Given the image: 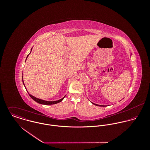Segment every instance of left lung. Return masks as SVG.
<instances>
[{"label":"left lung","mask_w":150,"mask_h":150,"mask_svg":"<svg viewBox=\"0 0 150 150\" xmlns=\"http://www.w3.org/2000/svg\"><path fill=\"white\" fill-rule=\"evenodd\" d=\"M92 104H93V105H96V106H103V107H104L105 106H102V105H97V104H95V103H92Z\"/></svg>","instance_id":"8db88e82"}]
</instances>
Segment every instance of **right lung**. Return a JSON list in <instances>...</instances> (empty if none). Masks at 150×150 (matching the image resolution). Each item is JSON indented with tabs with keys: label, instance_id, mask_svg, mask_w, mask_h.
Listing matches in <instances>:
<instances>
[{
	"label": "right lung",
	"instance_id": "right-lung-1",
	"mask_svg": "<svg viewBox=\"0 0 150 150\" xmlns=\"http://www.w3.org/2000/svg\"><path fill=\"white\" fill-rule=\"evenodd\" d=\"M31 51H32V49H31ZM28 57V55L27 56V57ZM23 85H24V83H23ZM25 86V85H24ZM29 96H30V98L33 99V100H34L35 102H38V103H40V104H42V105H54V104H57V103H59V102H61V101H62V100L64 99V96L63 98H62L61 99H60V100H56V101H52V102H49V101H46V100H42V99H39V98H36V97H34L33 96H32V95H31L30 94H29Z\"/></svg>",
	"mask_w": 150,
	"mask_h": 150
}]
</instances>
